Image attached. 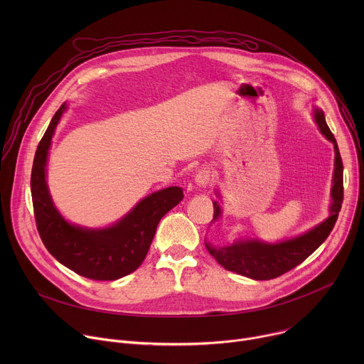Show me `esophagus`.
I'll use <instances>...</instances> for the list:
<instances>
[{
	"label": "esophagus",
	"mask_w": 364,
	"mask_h": 364,
	"mask_svg": "<svg viewBox=\"0 0 364 364\" xmlns=\"http://www.w3.org/2000/svg\"><path fill=\"white\" fill-rule=\"evenodd\" d=\"M212 173H210V170L207 168V167H203V168H200L197 173H196V176H194V183L198 186V187H207L210 184V181H212Z\"/></svg>",
	"instance_id": "esophagus-1"
}]
</instances>
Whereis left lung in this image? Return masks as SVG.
Wrapping results in <instances>:
<instances>
[{"mask_svg": "<svg viewBox=\"0 0 364 364\" xmlns=\"http://www.w3.org/2000/svg\"><path fill=\"white\" fill-rule=\"evenodd\" d=\"M314 119L320 132L330 142H333L336 154L333 186L330 193L331 203L328 207L330 216L305 233L278 243H268L255 237L237 239L233 243H228L225 246H216L205 242L207 250L225 269L256 281L274 279L305 261L328 237L330 232L333 230L343 203V161L340 157L337 141L326 122L324 112L318 108H314ZM216 194L219 198H222L219 191H216ZM213 207L215 215L212 223L222 218L220 204L213 201Z\"/></svg>", "mask_w": 364, "mask_h": 364, "instance_id": "left-lung-1", "label": "left lung"}]
</instances>
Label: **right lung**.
I'll use <instances>...</instances> for the list:
<instances>
[{"label": "right lung", "mask_w": 364, "mask_h": 364, "mask_svg": "<svg viewBox=\"0 0 364 364\" xmlns=\"http://www.w3.org/2000/svg\"><path fill=\"white\" fill-rule=\"evenodd\" d=\"M66 109L63 103L51 118L34 155L30 186L37 230L46 249L66 268L93 281H115L142 264L160 220L183 200V188L167 187L146 196L108 228L68 222L51 200L46 180L51 138Z\"/></svg>", "instance_id": "add662e5"}]
</instances>
